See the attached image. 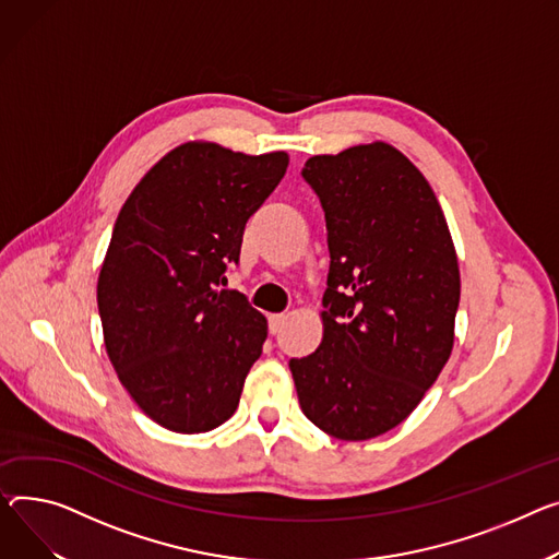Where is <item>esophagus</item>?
I'll use <instances>...</instances> for the list:
<instances>
[{
  "mask_svg": "<svg viewBox=\"0 0 559 559\" xmlns=\"http://www.w3.org/2000/svg\"><path fill=\"white\" fill-rule=\"evenodd\" d=\"M270 334H278L283 323H285V314H270Z\"/></svg>",
  "mask_w": 559,
  "mask_h": 559,
  "instance_id": "esophagus-1",
  "label": "esophagus"
}]
</instances>
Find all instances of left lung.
Here are the masks:
<instances>
[{"instance_id": "8db88e82", "label": "left lung", "mask_w": 559, "mask_h": 559, "mask_svg": "<svg viewBox=\"0 0 559 559\" xmlns=\"http://www.w3.org/2000/svg\"><path fill=\"white\" fill-rule=\"evenodd\" d=\"M325 213L330 272L323 340L289 359L310 423L340 440L397 427L454 346L459 258L425 175L376 141L306 162Z\"/></svg>"}]
</instances>
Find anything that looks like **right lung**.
I'll return each instance as SVG.
<instances>
[{
    "instance_id": "add662e5",
    "label": "right lung",
    "mask_w": 559,
    "mask_h": 559,
    "mask_svg": "<svg viewBox=\"0 0 559 559\" xmlns=\"http://www.w3.org/2000/svg\"><path fill=\"white\" fill-rule=\"evenodd\" d=\"M287 164V153L189 141L121 206L96 287L103 340L141 412L170 431L202 433L229 420L263 353L267 319L245 294L217 287Z\"/></svg>"
}]
</instances>
